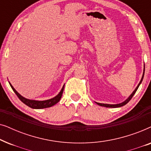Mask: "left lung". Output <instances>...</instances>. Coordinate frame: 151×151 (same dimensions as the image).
<instances>
[{
	"label": "left lung",
	"mask_w": 151,
	"mask_h": 151,
	"mask_svg": "<svg viewBox=\"0 0 151 151\" xmlns=\"http://www.w3.org/2000/svg\"><path fill=\"white\" fill-rule=\"evenodd\" d=\"M144 71H145V65H144V72H143V75H142V78L141 80H140L139 83L138 84L137 86V87H136L135 89L134 90V91H133V93H132V94L131 95V96H130L129 97V98H128L127 99V100H126L124 101V102H122V103H120V104H102V103H98V102H96V104H98V105H100V106H104V107H109V108H117V107H120V106H124L125 104H127V103L129 102V101L131 100V98H133V96H134V94H135V93H136V91H137V90L138 87H139V85H140V84L142 83V80H143L144 76Z\"/></svg>",
	"instance_id": "obj_1"
}]
</instances>
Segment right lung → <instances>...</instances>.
<instances>
[{
	"label": "right lung",
	"mask_w": 151,
	"mask_h": 151,
	"mask_svg": "<svg viewBox=\"0 0 151 151\" xmlns=\"http://www.w3.org/2000/svg\"><path fill=\"white\" fill-rule=\"evenodd\" d=\"M9 84H10V86H11L12 89H13L14 93H15L16 94V96H18V98H19L24 104H26L27 106H29L30 108L36 109L49 108V107H51V106H53V105H55V104H57V103L60 101V100L61 99V97H62V96H63V93L64 91V87H65V85H64L63 88H62L60 91V92L56 96L54 97V98L49 99V100H47L38 101V100H29V99L24 98V97L20 96V95L18 93L17 91H16L15 90V88L13 87V86H12L11 84L9 83Z\"/></svg>",
	"instance_id": "add662e5"
}]
</instances>
